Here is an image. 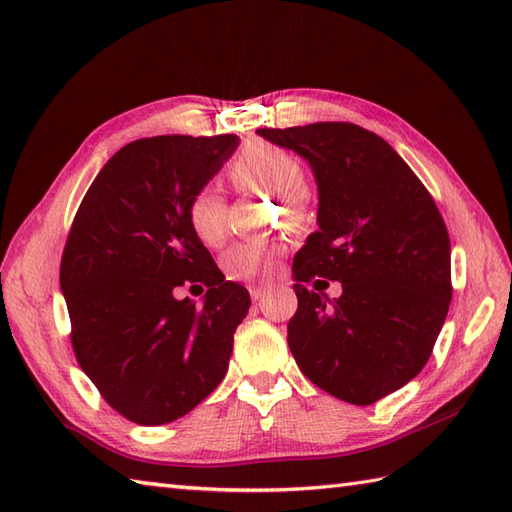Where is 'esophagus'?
<instances>
[{
  "label": "esophagus",
  "mask_w": 512,
  "mask_h": 512,
  "mask_svg": "<svg viewBox=\"0 0 512 512\" xmlns=\"http://www.w3.org/2000/svg\"><path fill=\"white\" fill-rule=\"evenodd\" d=\"M250 290V297H253V301H262L270 290H273V286H262V284H253L248 288Z\"/></svg>",
  "instance_id": "obj_1"
}]
</instances>
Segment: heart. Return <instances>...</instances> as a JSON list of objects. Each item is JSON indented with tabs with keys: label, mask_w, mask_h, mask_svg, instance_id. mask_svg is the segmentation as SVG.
Segmentation results:
<instances>
[{
	"label": "heart",
	"mask_w": 512,
	"mask_h": 512,
	"mask_svg": "<svg viewBox=\"0 0 512 512\" xmlns=\"http://www.w3.org/2000/svg\"><path fill=\"white\" fill-rule=\"evenodd\" d=\"M235 178L255 184L284 202H297L308 191L306 169L301 162L277 145L257 143L248 147L233 165ZM226 206L220 191L204 187L193 195L189 204V222L200 242L220 246L226 237ZM281 253L279 244H239L222 259L226 275L231 279H257L275 270Z\"/></svg>",
	"instance_id": "heart-1"
}]
</instances>
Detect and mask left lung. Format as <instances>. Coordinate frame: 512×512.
Instances as JSON below:
<instances>
[{
  "instance_id": "obj_1",
  "label": "left lung",
  "mask_w": 512,
  "mask_h": 512,
  "mask_svg": "<svg viewBox=\"0 0 512 512\" xmlns=\"http://www.w3.org/2000/svg\"><path fill=\"white\" fill-rule=\"evenodd\" d=\"M257 134L306 158L319 187V231L292 262L290 352L334 398L374 405L420 374L447 319V226L416 173L374 132L312 123ZM317 276L341 280L344 295L330 302L310 291Z\"/></svg>"
}]
</instances>
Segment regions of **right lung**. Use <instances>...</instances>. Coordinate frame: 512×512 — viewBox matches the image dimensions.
I'll return each mask as SVG.
<instances>
[{
  "mask_svg": "<svg viewBox=\"0 0 512 512\" xmlns=\"http://www.w3.org/2000/svg\"><path fill=\"white\" fill-rule=\"evenodd\" d=\"M239 145L235 134L154 136L118 149L74 215L61 257L72 350L107 405L136 424L182 418L222 383L248 314L193 233L189 204ZM207 288L205 306L178 300Z\"/></svg>",
  "mask_w": 512,
  "mask_h": 512,
  "instance_id": "right-lung-1",
  "label": "right lung"
}]
</instances>
